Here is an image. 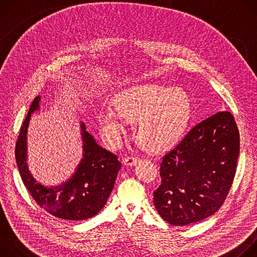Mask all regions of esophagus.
Here are the masks:
<instances>
[{"mask_svg": "<svg viewBox=\"0 0 257 257\" xmlns=\"http://www.w3.org/2000/svg\"><path fill=\"white\" fill-rule=\"evenodd\" d=\"M139 162V158H136V157H127L124 161H123V164L125 166H134V165H137V163Z\"/></svg>", "mask_w": 257, "mask_h": 257, "instance_id": "esophagus-1", "label": "esophagus"}]
</instances>
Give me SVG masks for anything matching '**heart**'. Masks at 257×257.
Segmentation results:
<instances>
[{"label":"heart","instance_id":"heart-1","mask_svg":"<svg viewBox=\"0 0 257 257\" xmlns=\"http://www.w3.org/2000/svg\"><path fill=\"white\" fill-rule=\"evenodd\" d=\"M112 103L116 111L103 108L97 116L101 137L111 146H119L124 140V119L137 121V140L152 152L170 148L185 132L190 119L189 97L178 87L133 86L117 93Z\"/></svg>","mask_w":257,"mask_h":257}]
</instances>
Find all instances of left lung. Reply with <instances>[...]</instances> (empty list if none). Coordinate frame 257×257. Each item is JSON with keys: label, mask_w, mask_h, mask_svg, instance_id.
I'll return each mask as SVG.
<instances>
[{"label": "left lung", "mask_w": 257, "mask_h": 257, "mask_svg": "<svg viewBox=\"0 0 257 257\" xmlns=\"http://www.w3.org/2000/svg\"><path fill=\"white\" fill-rule=\"evenodd\" d=\"M240 135L230 112L193 126L165 154L155 206L171 225L186 226L213 214L227 198L236 174Z\"/></svg>", "instance_id": "8db88e82"}]
</instances>
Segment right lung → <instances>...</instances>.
Returning <instances> with one entry per match:
<instances>
[{
  "instance_id": "add662e5",
  "label": "right lung",
  "mask_w": 257,
  "mask_h": 257,
  "mask_svg": "<svg viewBox=\"0 0 257 257\" xmlns=\"http://www.w3.org/2000/svg\"><path fill=\"white\" fill-rule=\"evenodd\" d=\"M36 96L21 126L15 158L22 182L34 201L56 217L68 221H81L92 217L104 206L111 194L121 163L118 157L99 146L81 123L83 158L74 173L64 184L46 187L36 182L26 163V134L31 113L39 108Z\"/></svg>"
}]
</instances>
